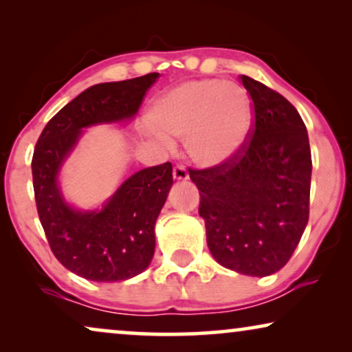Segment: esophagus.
<instances>
[{"mask_svg":"<svg viewBox=\"0 0 352 352\" xmlns=\"http://www.w3.org/2000/svg\"><path fill=\"white\" fill-rule=\"evenodd\" d=\"M173 177H175L176 181H187L189 179V173L182 165H176L175 170H173Z\"/></svg>","mask_w":352,"mask_h":352,"instance_id":"esophagus-1","label":"esophagus"}]
</instances>
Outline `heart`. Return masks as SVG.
Instances as JSON below:
<instances>
[{
  "label": "heart",
  "mask_w": 352,
  "mask_h": 352,
  "mask_svg": "<svg viewBox=\"0 0 352 352\" xmlns=\"http://www.w3.org/2000/svg\"><path fill=\"white\" fill-rule=\"evenodd\" d=\"M148 117L160 133L187 136V152L197 165L218 168L245 147L254 110L242 86L223 80H194L163 93L152 104Z\"/></svg>",
  "instance_id": "b5f03b06"
}]
</instances>
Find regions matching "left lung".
Segmentation results:
<instances>
[{"instance_id":"8db88e82","label":"left lung","mask_w":352,"mask_h":352,"mask_svg":"<svg viewBox=\"0 0 352 352\" xmlns=\"http://www.w3.org/2000/svg\"><path fill=\"white\" fill-rule=\"evenodd\" d=\"M240 78L253 100L252 139L226 165L189 175L200 192L213 258L239 274L264 277L285 266L306 229L311 147L300 113L282 94Z\"/></svg>"}]
</instances>
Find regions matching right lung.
Returning <instances> with one entry per match:
<instances>
[{
    "label": "right lung",
    "mask_w": 352,
    "mask_h": 352,
    "mask_svg": "<svg viewBox=\"0 0 352 352\" xmlns=\"http://www.w3.org/2000/svg\"><path fill=\"white\" fill-rule=\"evenodd\" d=\"M158 74L100 83L70 100L38 139L32 160L36 210L54 256L76 276L118 282L146 271L155 252V223L173 186V166L144 168L129 176L102 208L69 205L57 182L59 171L85 128L129 122Z\"/></svg>",
    "instance_id": "obj_1"
}]
</instances>
